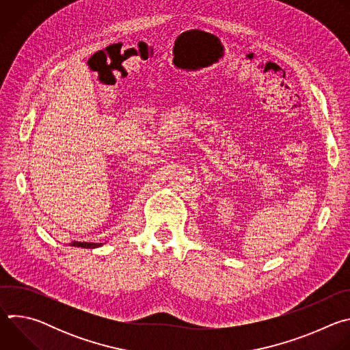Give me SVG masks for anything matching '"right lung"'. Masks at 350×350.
I'll return each mask as SVG.
<instances>
[{"mask_svg":"<svg viewBox=\"0 0 350 350\" xmlns=\"http://www.w3.org/2000/svg\"><path fill=\"white\" fill-rule=\"evenodd\" d=\"M70 246H81V247H87V249H94L98 246H103V243H94V242H79V241H73L69 243Z\"/></svg>","mask_w":350,"mask_h":350,"instance_id":"right-lung-1","label":"right lung"}]
</instances>
